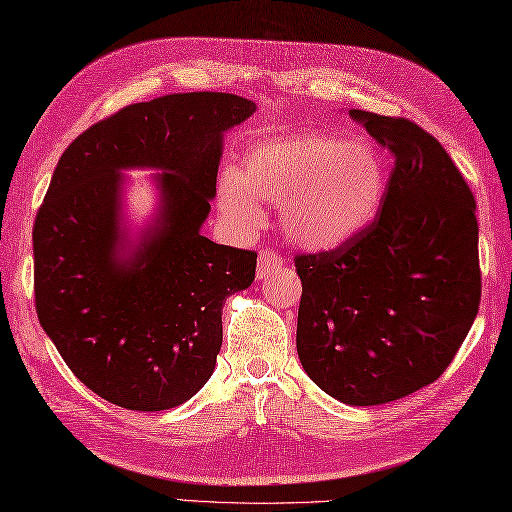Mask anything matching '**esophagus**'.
<instances>
[{
  "label": "esophagus",
  "mask_w": 512,
  "mask_h": 512,
  "mask_svg": "<svg viewBox=\"0 0 512 512\" xmlns=\"http://www.w3.org/2000/svg\"><path fill=\"white\" fill-rule=\"evenodd\" d=\"M283 268V257L279 253H274L272 248H261L259 257H257V279H268L270 274Z\"/></svg>",
  "instance_id": "obj_1"
}]
</instances>
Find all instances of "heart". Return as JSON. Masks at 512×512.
I'll return each mask as SVG.
<instances>
[{
	"mask_svg": "<svg viewBox=\"0 0 512 512\" xmlns=\"http://www.w3.org/2000/svg\"><path fill=\"white\" fill-rule=\"evenodd\" d=\"M389 188L387 164L372 144L300 134L259 144L246 170L225 168L218 205L235 229L264 220L261 201L279 203L287 238L307 251H333L368 229Z\"/></svg>",
	"mask_w": 512,
	"mask_h": 512,
	"instance_id": "obj_1",
	"label": "heart"
}]
</instances>
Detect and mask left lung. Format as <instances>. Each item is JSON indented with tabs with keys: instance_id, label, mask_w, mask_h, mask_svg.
Masks as SVG:
<instances>
[{
	"instance_id": "1",
	"label": "left lung",
	"mask_w": 512,
	"mask_h": 512,
	"mask_svg": "<svg viewBox=\"0 0 512 512\" xmlns=\"http://www.w3.org/2000/svg\"><path fill=\"white\" fill-rule=\"evenodd\" d=\"M389 151L381 212L335 251L298 255L296 348L322 391L393 402L445 372L480 305L476 201L461 170L409 119L350 110Z\"/></svg>"
}]
</instances>
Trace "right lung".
Here are the masks:
<instances>
[{
	"instance_id": "1",
	"label": "right lung",
	"mask_w": 512,
	"mask_h": 512,
	"mask_svg": "<svg viewBox=\"0 0 512 512\" xmlns=\"http://www.w3.org/2000/svg\"><path fill=\"white\" fill-rule=\"evenodd\" d=\"M257 110L229 93L134 103L77 136L34 220V298L43 331L97 396L166 411L212 376L222 305L255 281L257 253L201 235L225 131ZM160 169L158 214L134 243L122 170Z\"/></svg>"
}]
</instances>
